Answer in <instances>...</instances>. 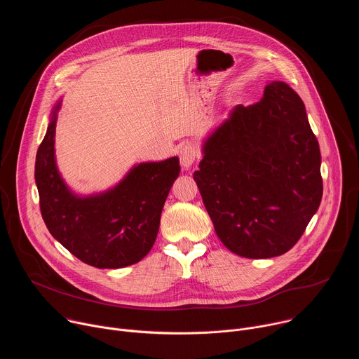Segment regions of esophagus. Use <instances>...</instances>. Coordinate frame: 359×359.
<instances>
[{
	"instance_id": "esophagus-1",
	"label": "esophagus",
	"mask_w": 359,
	"mask_h": 359,
	"mask_svg": "<svg viewBox=\"0 0 359 359\" xmlns=\"http://www.w3.org/2000/svg\"><path fill=\"white\" fill-rule=\"evenodd\" d=\"M179 158H180V165L183 169H190L191 165L194 163L197 158V149L191 144H184L179 150Z\"/></svg>"
}]
</instances>
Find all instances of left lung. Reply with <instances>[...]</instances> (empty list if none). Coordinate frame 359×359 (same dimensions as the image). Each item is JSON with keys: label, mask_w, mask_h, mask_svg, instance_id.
<instances>
[{"label": "left lung", "mask_w": 359, "mask_h": 359, "mask_svg": "<svg viewBox=\"0 0 359 359\" xmlns=\"http://www.w3.org/2000/svg\"><path fill=\"white\" fill-rule=\"evenodd\" d=\"M203 155L193 177L222 243L245 259L292 248L323 197L320 146L298 93L270 82L212 132Z\"/></svg>", "instance_id": "8db88e82"}]
</instances>
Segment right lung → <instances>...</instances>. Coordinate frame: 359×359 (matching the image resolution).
<instances>
[{
    "mask_svg": "<svg viewBox=\"0 0 359 359\" xmlns=\"http://www.w3.org/2000/svg\"><path fill=\"white\" fill-rule=\"evenodd\" d=\"M55 105L38 147L35 183L42 219L49 230L81 262L97 269H122L140 262L155 244L161 215L179 159L140 163L115 187L76 196L61 177L55 162Z\"/></svg>",
    "mask_w": 359,
    "mask_h": 359,
    "instance_id": "right-lung-1",
    "label": "right lung"
}]
</instances>
